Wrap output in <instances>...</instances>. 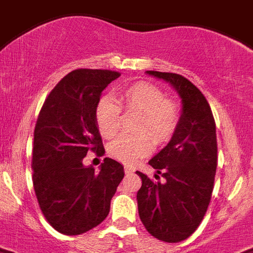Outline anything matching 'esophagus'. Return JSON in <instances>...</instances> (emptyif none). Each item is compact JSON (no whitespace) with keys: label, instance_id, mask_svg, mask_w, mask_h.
Listing matches in <instances>:
<instances>
[{"label":"esophagus","instance_id":"obj_1","mask_svg":"<svg viewBox=\"0 0 253 253\" xmlns=\"http://www.w3.org/2000/svg\"><path fill=\"white\" fill-rule=\"evenodd\" d=\"M124 172L125 173H131V172H134V168L130 166H125L124 167Z\"/></svg>","mask_w":253,"mask_h":253}]
</instances>
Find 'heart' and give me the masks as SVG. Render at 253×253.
<instances>
[{
  "mask_svg": "<svg viewBox=\"0 0 253 253\" xmlns=\"http://www.w3.org/2000/svg\"><path fill=\"white\" fill-rule=\"evenodd\" d=\"M118 103L102 97L95 104L94 119L98 130L106 138H112L120 130L122 107L125 111L138 112L135 134H123L108 146V154L125 164H133L149 155L152 139L164 145L170 141L178 128L181 111L176 102L167 99L162 89L149 83H137L124 87L118 94Z\"/></svg>",
  "mask_w": 253,
  "mask_h": 253,
  "instance_id": "obj_1",
  "label": "heart"
}]
</instances>
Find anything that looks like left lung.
<instances>
[{"label":"left lung","mask_w":253,"mask_h":253,"mask_svg":"<svg viewBox=\"0 0 253 253\" xmlns=\"http://www.w3.org/2000/svg\"><path fill=\"white\" fill-rule=\"evenodd\" d=\"M167 81L182 101L178 128L168 145L149 162L163 182L137 172L142 224L152 237L168 243L182 242L197 230L210 206L217 167L216 124L203 93L186 77L147 71ZM155 174L156 179L160 177Z\"/></svg>","instance_id":"left-lung-1"}]
</instances>
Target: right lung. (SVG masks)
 <instances>
[{
    "label": "right lung",
    "instance_id": "obj_1",
    "mask_svg": "<svg viewBox=\"0 0 253 253\" xmlns=\"http://www.w3.org/2000/svg\"><path fill=\"white\" fill-rule=\"evenodd\" d=\"M119 76L110 70L72 71L50 91L37 118L33 187L45 218L62 234H83L101 224L124 177V167L111 158H104L99 172L83 164L89 150L104 154L94 110Z\"/></svg>",
    "mask_w": 253,
    "mask_h": 253
}]
</instances>
